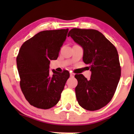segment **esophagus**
<instances>
[{"label":"esophagus","instance_id":"34e87169","mask_svg":"<svg viewBox=\"0 0 134 134\" xmlns=\"http://www.w3.org/2000/svg\"><path fill=\"white\" fill-rule=\"evenodd\" d=\"M70 76L72 77H72L75 76V74L72 73V72H71V73H70Z\"/></svg>","mask_w":134,"mask_h":134}]
</instances>
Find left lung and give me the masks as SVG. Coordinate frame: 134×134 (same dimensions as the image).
Instances as JSON below:
<instances>
[{
	"label": "left lung",
	"mask_w": 134,
	"mask_h": 134,
	"mask_svg": "<svg viewBox=\"0 0 134 134\" xmlns=\"http://www.w3.org/2000/svg\"><path fill=\"white\" fill-rule=\"evenodd\" d=\"M68 37L83 48V61L91 72L87 80L76 75V99L81 107L90 111L99 109L110 102L121 78V66L115 46L99 31L72 28Z\"/></svg>",
	"instance_id": "8db88e82"
}]
</instances>
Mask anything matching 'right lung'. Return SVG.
<instances>
[{
    "instance_id": "right-lung-1",
    "label": "right lung",
    "mask_w": 134,
    "mask_h": 134,
    "mask_svg": "<svg viewBox=\"0 0 134 134\" xmlns=\"http://www.w3.org/2000/svg\"><path fill=\"white\" fill-rule=\"evenodd\" d=\"M69 29L39 32L21 46L17 57L20 86L30 104L49 109L57 104L64 89L69 71H49L51 60H56Z\"/></svg>"
}]
</instances>
